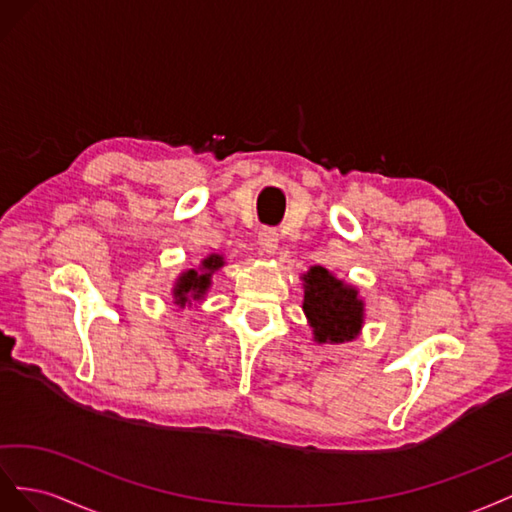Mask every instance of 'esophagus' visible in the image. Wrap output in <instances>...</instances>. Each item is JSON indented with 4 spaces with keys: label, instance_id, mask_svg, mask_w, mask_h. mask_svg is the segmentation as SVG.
Returning <instances> with one entry per match:
<instances>
[{
    "label": "esophagus",
    "instance_id": "1",
    "mask_svg": "<svg viewBox=\"0 0 512 512\" xmlns=\"http://www.w3.org/2000/svg\"><path fill=\"white\" fill-rule=\"evenodd\" d=\"M257 242H259V248L268 255H274L276 248H279V231H276L274 227H264L259 229L257 233Z\"/></svg>",
    "mask_w": 512,
    "mask_h": 512
}]
</instances>
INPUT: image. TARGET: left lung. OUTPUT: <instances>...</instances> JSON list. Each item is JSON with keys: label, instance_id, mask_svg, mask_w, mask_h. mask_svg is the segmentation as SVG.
Segmentation results:
<instances>
[{"label": "left lung", "instance_id": "left-lung-1", "mask_svg": "<svg viewBox=\"0 0 512 512\" xmlns=\"http://www.w3.org/2000/svg\"><path fill=\"white\" fill-rule=\"evenodd\" d=\"M319 343L352 341L362 328V300L358 291L321 266L304 274V304Z\"/></svg>", "mask_w": 512, "mask_h": 512}]
</instances>
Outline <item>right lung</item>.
Returning a JSON list of instances; mask_svg holds the SVG:
<instances>
[{"label": "right lung", "instance_id": "obj_1", "mask_svg": "<svg viewBox=\"0 0 512 512\" xmlns=\"http://www.w3.org/2000/svg\"><path fill=\"white\" fill-rule=\"evenodd\" d=\"M223 266V257L218 255H210L208 259H203V272L199 274L197 270H188L180 276L178 285L173 289V296H175V304L186 306L188 302L201 298L206 294V289L210 287V276L214 270H218Z\"/></svg>", "mask_w": 512, "mask_h": 512}]
</instances>
